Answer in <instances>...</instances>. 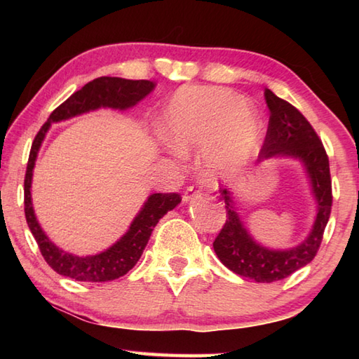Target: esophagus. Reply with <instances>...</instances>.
Instances as JSON below:
<instances>
[{"label": "esophagus", "mask_w": 359, "mask_h": 359, "mask_svg": "<svg viewBox=\"0 0 359 359\" xmlns=\"http://www.w3.org/2000/svg\"><path fill=\"white\" fill-rule=\"evenodd\" d=\"M197 196H199V194H197V191H194L193 187H189V188H187V191L184 193V196H182V201H184L185 203L191 202L194 197H197Z\"/></svg>", "instance_id": "esophagus-1"}]
</instances>
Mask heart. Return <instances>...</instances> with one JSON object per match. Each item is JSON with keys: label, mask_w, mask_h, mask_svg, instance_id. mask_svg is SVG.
I'll return each mask as SVG.
<instances>
[{"label": "heart", "mask_w": 359, "mask_h": 359, "mask_svg": "<svg viewBox=\"0 0 359 359\" xmlns=\"http://www.w3.org/2000/svg\"><path fill=\"white\" fill-rule=\"evenodd\" d=\"M160 133L180 154L205 152L203 177L216 184L253 158L264 125L253 106L230 90L184 88L166 103Z\"/></svg>", "instance_id": "b5f03b06"}]
</instances>
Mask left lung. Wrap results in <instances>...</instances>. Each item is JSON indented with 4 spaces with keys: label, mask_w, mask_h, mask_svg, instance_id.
Masks as SVG:
<instances>
[{
    "label": "left lung",
    "mask_w": 359,
    "mask_h": 359,
    "mask_svg": "<svg viewBox=\"0 0 359 359\" xmlns=\"http://www.w3.org/2000/svg\"><path fill=\"white\" fill-rule=\"evenodd\" d=\"M264 95L270 109V121L259 162L293 158L302 165L316 203L313 225L307 238L292 248L265 247L251 236L241 219L238 196L222 189L220 196L225 202L226 220L212 247L219 261L233 273L256 282H274L306 266L316 256L330 217L332 180L329 157L307 118L270 89H265Z\"/></svg>",
    "instance_id": "obj_1"
}]
</instances>
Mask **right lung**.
Returning a JSON list of instances; mask_svg holds the SVG:
<instances>
[{"mask_svg":"<svg viewBox=\"0 0 359 359\" xmlns=\"http://www.w3.org/2000/svg\"><path fill=\"white\" fill-rule=\"evenodd\" d=\"M154 88L156 83L149 80H126L118 77L95 79L77 90V93H74L65 103L60 104L50 114L48 121L41 126L40 133L35 137L32 148H30L25 177L26 220L38 247H40L44 261L49 264L53 271L62 274V276L83 282H108L125 276L140 259L158 220L168 211L177 207L182 197L175 193H156L148 196L140 211L133 219L128 231L116 243H112L109 248L100 251V253L79 256L65 251L46 236L43 228L38 224L32 205V194H30L36 156L44 137L52 123L69 120L89 111H97L100 108L126 111L129 108H134L137 103L149 95Z\"/></svg>","mask_w":359,"mask_h":359,"instance_id":"obj_1","label":"right lung"}]
</instances>
